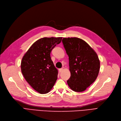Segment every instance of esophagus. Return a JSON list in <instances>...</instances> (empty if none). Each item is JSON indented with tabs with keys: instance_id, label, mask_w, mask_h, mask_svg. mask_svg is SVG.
Listing matches in <instances>:
<instances>
[{
	"instance_id": "obj_1",
	"label": "esophagus",
	"mask_w": 121,
	"mask_h": 121,
	"mask_svg": "<svg viewBox=\"0 0 121 121\" xmlns=\"http://www.w3.org/2000/svg\"><path fill=\"white\" fill-rule=\"evenodd\" d=\"M63 70H64V68H60V69H59V72H60H60H61L62 71H63Z\"/></svg>"
}]
</instances>
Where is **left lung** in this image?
Here are the masks:
<instances>
[{
  "label": "left lung",
  "instance_id": "obj_1",
  "mask_svg": "<svg viewBox=\"0 0 121 121\" xmlns=\"http://www.w3.org/2000/svg\"><path fill=\"white\" fill-rule=\"evenodd\" d=\"M62 42L69 57L71 73L67 84L75 91H83L98 76L100 69L99 57L94 50L81 39L64 38Z\"/></svg>",
  "mask_w": 121,
  "mask_h": 121
}]
</instances>
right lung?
<instances>
[{
	"mask_svg": "<svg viewBox=\"0 0 121 121\" xmlns=\"http://www.w3.org/2000/svg\"><path fill=\"white\" fill-rule=\"evenodd\" d=\"M62 37H44L34 42L21 61L22 73L27 82L41 94H47L54 86L58 70L52 60L50 53Z\"/></svg>",
	"mask_w": 121,
	"mask_h": 121,
	"instance_id": "add662e5",
	"label": "right lung"
}]
</instances>
